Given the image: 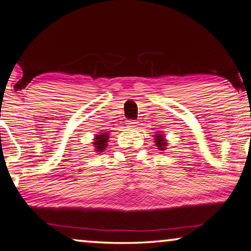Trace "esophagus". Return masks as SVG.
Returning a JSON list of instances; mask_svg holds the SVG:
<instances>
[{"label": "esophagus", "mask_w": 251, "mask_h": 251, "mask_svg": "<svg viewBox=\"0 0 251 251\" xmlns=\"http://www.w3.org/2000/svg\"><path fill=\"white\" fill-rule=\"evenodd\" d=\"M126 124L128 125L129 127H135L137 123H136L135 121H132V119H129V121H127V122H126Z\"/></svg>", "instance_id": "34e87169"}]
</instances>
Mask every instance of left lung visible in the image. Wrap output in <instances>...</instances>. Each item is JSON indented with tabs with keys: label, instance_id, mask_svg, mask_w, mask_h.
Instances as JSON below:
<instances>
[{
	"label": "left lung",
	"instance_id": "left-lung-1",
	"mask_svg": "<svg viewBox=\"0 0 251 251\" xmlns=\"http://www.w3.org/2000/svg\"><path fill=\"white\" fill-rule=\"evenodd\" d=\"M154 142H156V146L158 147V149H159V150H165L166 149L167 142H166V140L164 139V135H162V134H157Z\"/></svg>",
	"mask_w": 251,
	"mask_h": 251
}]
</instances>
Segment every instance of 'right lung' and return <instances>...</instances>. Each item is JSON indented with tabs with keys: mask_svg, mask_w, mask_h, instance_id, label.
I'll use <instances>...</instances> for the list:
<instances>
[{
	"mask_svg": "<svg viewBox=\"0 0 251 251\" xmlns=\"http://www.w3.org/2000/svg\"><path fill=\"white\" fill-rule=\"evenodd\" d=\"M108 133H100V135H95L94 137V147H95V151L98 152H102L105 149L108 143Z\"/></svg>",
	"mask_w": 251,
	"mask_h": 251,
	"instance_id": "obj_1",
	"label": "right lung"
}]
</instances>
